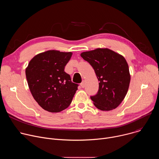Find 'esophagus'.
<instances>
[{"mask_svg":"<svg viewBox=\"0 0 159 159\" xmlns=\"http://www.w3.org/2000/svg\"><path fill=\"white\" fill-rule=\"evenodd\" d=\"M80 86H81L82 88H84V87H85V82H84V81H82V82L80 84Z\"/></svg>","mask_w":159,"mask_h":159,"instance_id":"1","label":"esophagus"}]
</instances>
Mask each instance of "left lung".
<instances>
[{
    "label": "left lung",
    "instance_id": "1",
    "mask_svg": "<svg viewBox=\"0 0 159 159\" xmlns=\"http://www.w3.org/2000/svg\"><path fill=\"white\" fill-rule=\"evenodd\" d=\"M80 56L93 66L99 81L97 94L90 97L94 106L101 111L116 108L127 94L131 79L124 57L108 48L82 52Z\"/></svg>",
    "mask_w": 159,
    "mask_h": 159
}]
</instances>
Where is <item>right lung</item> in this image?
<instances>
[{"label": "right lung", "instance_id": "right-lung-1", "mask_svg": "<svg viewBox=\"0 0 159 159\" xmlns=\"http://www.w3.org/2000/svg\"><path fill=\"white\" fill-rule=\"evenodd\" d=\"M72 52L48 50L34 56L26 69L31 94L44 110L58 112L69 107L78 84L71 81L64 70Z\"/></svg>", "mask_w": 159, "mask_h": 159}]
</instances>
